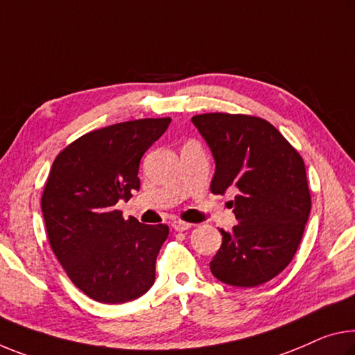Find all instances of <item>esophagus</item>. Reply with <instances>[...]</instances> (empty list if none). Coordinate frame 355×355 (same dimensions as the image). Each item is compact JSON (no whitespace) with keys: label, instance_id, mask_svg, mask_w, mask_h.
I'll use <instances>...</instances> for the list:
<instances>
[{"label":"esophagus","instance_id":"34e87169","mask_svg":"<svg viewBox=\"0 0 355 355\" xmlns=\"http://www.w3.org/2000/svg\"><path fill=\"white\" fill-rule=\"evenodd\" d=\"M191 226H193V224L184 223V221H173L172 223V227H173V230H177V232H183V230H188V229H191Z\"/></svg>","mask_w":355,"mask_h":355}]
</instances>
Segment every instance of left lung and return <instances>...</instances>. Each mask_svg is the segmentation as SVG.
I'll use <instances>...</instances> for the list:
<instances>
[{"label":"left lung","mask_w":355,"mask_h":355,"mask_svg":"<svg viewBox=\"0 0 355 355\" xmlns=\"http://www.w3.org/2000/svg\"><path fill=\"white\" fill-rule=\"evenodd\" d=\"M191 121L215 157L211 193L239 191L230 200L239 224L219 229L213 277L237 288L267 283L289 266L303 237L311 210L305 162L262 118L204 114Z\"/></svg>","instance_id":"8db88e82"}]
</instances>
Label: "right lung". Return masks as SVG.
Masks as SVG:
<instances>
[{
    "label": "right lung",
    "instance_id": "obj_1",
    "mask_svg": "<svg viewBox=\"0 0 355 355\" xmlns=\"http://www.w3.org/2000/svg\"><path fill=\"white\" fill-rule=\"evenodd\" d=\"M171 118L116 123L78 137L50 168L41 207L50 246L83 294L101 303H125L155 283V263L166 224L125 219L115 210L139 191L145 151Z\"/></svg>",
    "mask_w": 355,
    "mask_h": 355
}]
</instances>
